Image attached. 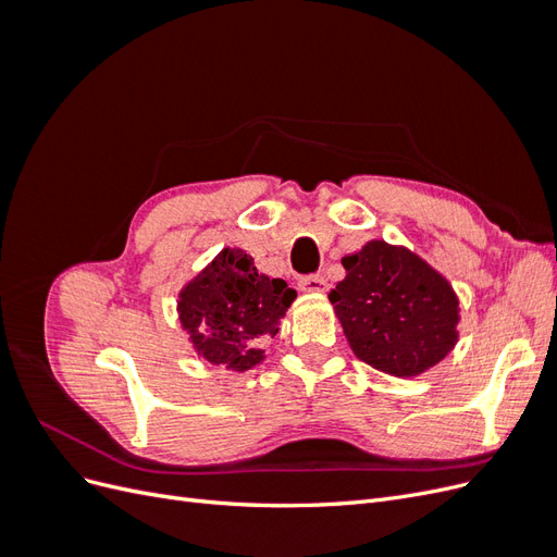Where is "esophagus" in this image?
<instances>
[{"label":"esophagus","mask_w":557,"mask_h":557,"mask_svg":"<svg viewBox=\"0 0 557 557\" xmlns=\"http://www.w3.org/2000/svg\"><path fill=\"white\" fill-rule=\"evenodd\" d=\"M299 288L305 293H325L327 290V281L323 276H301L299 278Z\"/></svg>","instance_id":"34e87169"}]
</instances>
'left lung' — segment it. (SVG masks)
Instances as JSON below:
<instances>
[{
    "instance_id": "obj_1",
    "label": "left lung",
    "mask_w": 557,
    "mask_h": 557,
    "mask_svg": "<svg viewBox=\"0 0 557 557\" xmlns=\"http://www.w3.org/2000/svg\"><path fill=\"white\" fill-rule=\"evenodd\" d=\"M342 264L346 278L330 301L362 362L411 379L440 364L458 344L460 299L418 252L372 239Z\"/></svg>"
}]
</instances>
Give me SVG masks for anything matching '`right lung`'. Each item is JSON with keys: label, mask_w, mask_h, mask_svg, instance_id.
I'll return each instance as SVG.
<instances>
[{"label": "right lung", "mask_w": 557, "mask_h": 557, "mask_svg": "<svg viewBox=\"0 0 557 557\" xmlns=\"http://www.w3.org/2000/svg\"><path fill=\"white\" fill-rule=\"evenodd\" d=\"M295 297L283 278L260 274L244 248L227 246L183 285L176 311L201 360L242 374L264 360L262 346Z\"/></svg>", "instance_id": "obj_1"}]
</instances>
